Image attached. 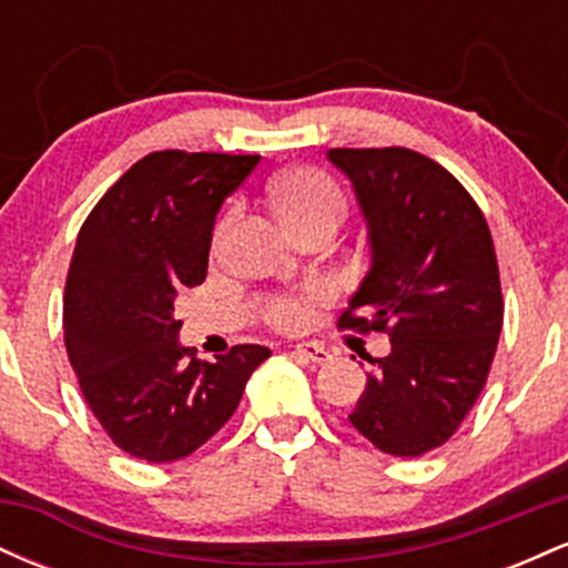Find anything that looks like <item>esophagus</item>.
<instances>
[{"instance_id": "obj_1", "label": "esophagus", "mask_w": 568, "mask_h": 568, "mask_svg": "<svg viewBox=\"0 0 568 568\" xmlns=\"http://www.w3.org/2000/svg\"><path fill=\"white\" fill-rule=\"evenodd\" d=\"M293 352H296L298 357H304V361L310 363H325L331 361V352L323 347V344H315V342H302L293 347Z\"/></svg>"}]
</instances>
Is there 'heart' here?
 <instances>
[{
    "label": "heart",
    "instance_id": "obj_1",
    "mask_svg": "<svg viewBox=\"0 0 568 568\" xmlns=\"http://www.w3.org/2000/svg\"><path fill=\"white\" fill-rule=\"evenodd\" d=\"M272 211L288 230H302L310 224H338L344 216L342 189L328 173L317 168H293V171L277 175L270 184ZM328 298L325 285H312L298 296H280L270 306V321L283 331H296L306 325L312 315V304Z\"/></svg>",
    "mask_w": 568,
    "mask_h": 568
}]
</instances>
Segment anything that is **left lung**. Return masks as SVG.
Returning <instances> with one entry per match:
<instances>
[{"instance_id": "8db88e82", "label": "left lung", "mask_w": 568, "mask_h": 568, "mask_svg": "<svg viewBox=\"0 0 568 568\" xmlns=\"http://www.w3.org/2000/svg\"><path fill=\"white\" fill-rule=\"evenodd\" d=\"M368 230L371 266L342 328L389 336L349 422L389 456H422L456 433L484 389L501 334L491 232L446 168L403 146L331 149ZM352 311H366L355 318Z\"/></svg>"}]
</instances>
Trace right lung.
I'll return each mask as SVG.
<instances>
[{
	"label": "right lung",
	"instance_id": "1",
	"mask_svg": "<svg viewBox=\"0 0 568 568\" xmlns=\"http://www.w3.org/2000/svg\"><path fill=\"white\" fill-rule=\"evenodd\" d=\"M258 154L154 152L90 211L63 296V336L90 410L122 452L184 459L230 422L272 355L237 344L197 361L179 342L175 298L207 275L213 224Z\"/></svg>",
	"mask_w": 568,
	"mask_h": 568
}]
</instances>
